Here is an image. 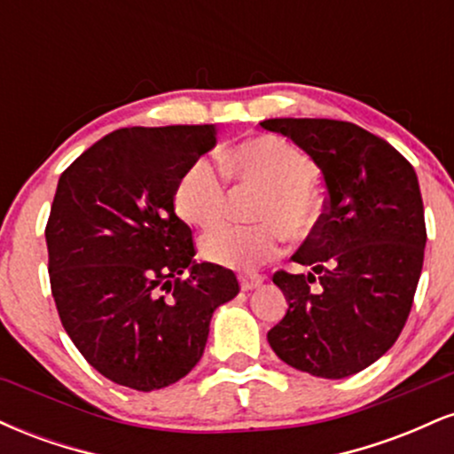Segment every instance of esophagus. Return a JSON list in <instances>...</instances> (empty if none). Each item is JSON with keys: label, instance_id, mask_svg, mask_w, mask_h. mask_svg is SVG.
<instances>
[{"label": "esophagus", "instance_id": "obj_1", "mask_svg": "<svg viewBox=\"0 0 454 454\" xmlns=\"http://www.w3.org/2000/svg\"><path fill=\"white\" fill-rule=\"evenodd\" d=\"M262 281H264L262 275H256V273L239 275V284H241V290L258 288V286H262Z\"/></svg>", "mask_w": 454, "mask_h": 454}]
</instances>
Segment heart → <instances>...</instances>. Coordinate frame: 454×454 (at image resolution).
<instances>
[{"instance_id": "b5f03b06", "label": "heart", "mask_w": 454, "mask_h": 454, "mask_svg": "<svg viewBox=\"0 0 454 454\" xmlns=\"http://www.w3.org/2000/svg\"><path fill=\"white\" fill-rule=\"evenodd\" d=\"M228 173L262 187L254 226L220 223L202 237L200 252L209 262L226 269H254L279 252L281 228L303 237L316 226L317 198L311 181L316 168L288 140L262 137L245 140L223 158ZM226 202V181L209 158L192 161L175 187V209L187 223L211 226Z\"/></svg>"}]
</instances>
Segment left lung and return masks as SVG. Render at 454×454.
Segmentation results:
<instances>
[{
    "mask_svg": "<svg viewBox=\"0 0 454 454\" xmlns=\"http://www.w3.org/2000/svg\"><path fill=\"white\" fill-rule=\"evenodd\" d=\"M260 126L303 149L326 185V209L293 256L311 270L273 275L288 309L267 340L299 372L354 376L393 348L410 316L427 243L419 176L354 123L286 117Z\"/></svg>",
    "mask_w": 454,
    "mask_h": 454,
    "instance_id": "1",
    "label": "left lung"
}]
</instances>
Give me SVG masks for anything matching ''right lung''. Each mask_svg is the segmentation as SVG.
Returning <instances> with one entry per match:
<instances>
[{
    "label": "right lung",
    "instance_id": "add662e5",
    "mask_svg": "<svg viewBox=\"0 0 454 454\" xmlns=\"http://www.w3.org/2000/svg\"><path fill=\"white\" fill-rule=\"evenodd\" d=\"M215 143V126L121 128L59 176L44 234L51 290L78 352L114 384L149 393L185 378L213 311L239 294L231 269L194 258L175 213L181 175Z\"/></svg>",
    "mask_w": 454,
    "mask_h": 454
}]
</instances>
